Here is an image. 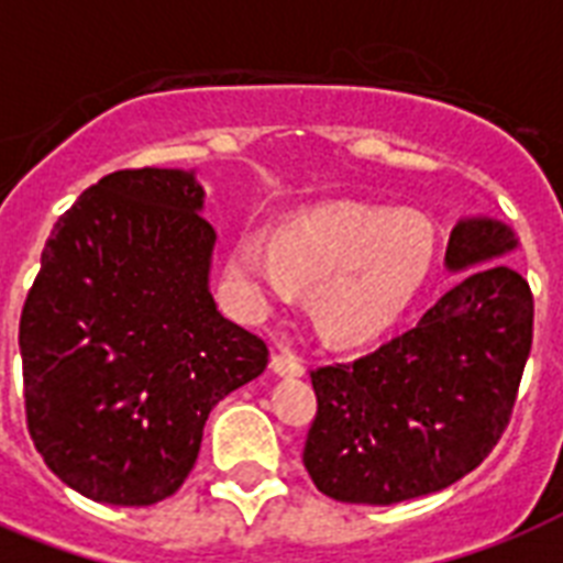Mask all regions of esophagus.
Listing matches in <instances>:
<instances>
[{
  "mask_svg": "<svg viewBox=\"0 0 563 563\" xmlns=\"http://www.w3.org/2000/svg\"><path fill=\"white\" fill-rule=\"evenodd\" d=\"M272 371L277 376H303V360L291 351H277L272 356Z\"/></svg>",
  "mask_w": 563,
  "mask_h": 563,
  "instance_id": "34e87169",
  "label": "esophagus"
}]
</instances>
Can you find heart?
<instances>
[{
    "mask_svg": "<svg viewBox=\"0 0 563 563\" xmlns=\"http://www.w3.org/2000/svg\"><path fill=\"white\" fill-rule=\"evenodd\" d=\"M435 233L415 212L368 203H327L286 221L277 236L247 230L228 256V283L245 312L260 316L298 298L327 339L360 344L379 335L423 286Z\"/></svg>",
    "mask_w": 563,
    "mask_h": 563,
    "instance_id": "heart-1",
    "label": "heart"
}]
</instances>
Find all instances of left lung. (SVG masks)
<instances>
[{"mask_svg": "<svg viewBox=\"0 0 563 563\" xmlns=\"http://www.w3.org/2000/svg\"><path fill=\"white\" fill-rule=\"evenodd\" d=\"M517 245L503 221L459 219L444 265L463 274L418 327L351 365L312 371L318 415L303 464L321 494L394 506L444 490L485 462L532 351V291L503 260Z\"/></svg>", "mask_w": 563, "mask_h": 563, "instance_id": "left-lung-1", "label": "left lung"}]
</instances>
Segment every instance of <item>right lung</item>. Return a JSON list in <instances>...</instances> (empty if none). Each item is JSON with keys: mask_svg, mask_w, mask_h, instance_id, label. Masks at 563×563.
<instances>
[{"mask_svg": "<svg viewBox=\"0 0 563 563\" xmlns=\"http://www.w3.org/2000/svg\"><path fill=\"white\" fill-rule=\"evenodd\" d=\"M195 172L122 169L57 219L20 318L29 432L108 506H154L192 471L212 406L268 365L210 291Z\"/></svg>", "mask_w": 563, "mask_h": 563, "instance_id": "add662e5", "label": "right lung"}]
</instances>
